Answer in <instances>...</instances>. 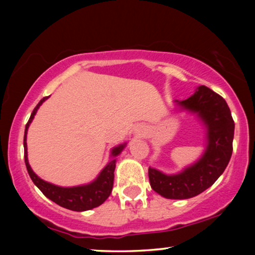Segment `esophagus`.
<instances>
[{"label": "esophagus", "mask_w": 255, "mask_h": 255, "mask_svg": "<svg viewBox=\"0 0 255 255\" xmlns=\"http://www.w3.org/2000/svg\"><path fill=\"white\" fill-rule=\"evenodd\" d=\"M144 131H145L144 127H138V128H137V132H138V133H139V132H140V133H141V132H144Z\"/></svg>", "instance_id": "1"}]
</instances>
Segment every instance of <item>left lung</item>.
I'll use <instances>...</instances> for the list:
<instances>
[{
    "mask_svg": "<svg viewBox=\"0 0 255 255\" xmlns=\"http://www.w3.org/2000/svg\"><path fill=\"white\" fill-rule=\"evenodd\" d=\"M181 108L196 114L208 130V145L202 158L179 174L166 175L148 168L152 189L166 198L186 200L211 187L222 175L232 155L235 122L228 103L217 93L200 86L189 99L175 101Z\"/></svg>",
    "mask_w": 255,
    "mask_h": 255,
    "instance_id": "8db88e82",
    "label": "left lung"
}]
</instances>
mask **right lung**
Returning <instances> with one entry per match:
<instances>
[{
	"label": "right lung",
	"mask_w": 255,
	"mask_h": 255,
	"mask_svg": "<svg viewBox=\"0 0 255 255\" xmlns=\"http://www.w3.org/2000/svg\"><path fill=\"white\" fill-rule=\"evenodd\" d=\"M47 99L48 97H44L43 100H40V102L38 103L36 108L33 109L32 114H31L30 116V120L25 125V132H24V159H25L27 173H29L33 183L39 188L41 193L62 208L69 209V210L73 211H86L99 207V205L102 204L103 202L110 196L114 186V172L115 167H116V156L123 151L125 144L113 148V151H111V156H113V158H111L110 161L108 162V165L102 169V172L100 173L97 179L95 181H93V182H90L89 184L64 188L41 180L40 177H38L36 174H34V172L31 169V167L29 165L26 149V133L29 125L31 122H32L37 110L39 109V107L43 104L44 101Z\"/></svg>",
	"instance_id": "1"
}]
</instances>
